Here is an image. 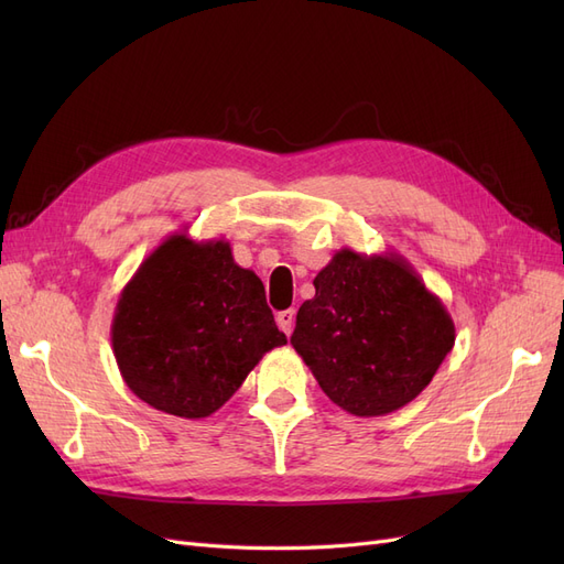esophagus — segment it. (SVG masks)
Here are the masks:
<instances>
[{
  "mask_svg": "<svg viewBox=\"0 0 564 564\" xmlns=\"http://www.w3.org/2000/svg\"><path fill=\"white\" fill-rule=\"evenodd\" d=\"M294 311H282V313H278V327L289 336V334H292V329H294Z\"/></svg>",
  "mask_w": 564,
  "mask_h": 564,
  "instance_id": "esophagus-1",
  "label": "esophagus"
}]
</instances>
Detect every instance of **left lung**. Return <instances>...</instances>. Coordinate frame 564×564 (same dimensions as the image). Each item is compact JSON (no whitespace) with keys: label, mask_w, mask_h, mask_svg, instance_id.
<instances>
[{"label":"left lung","mask_w":564,"mask_h":564,"mask_svg":"<svg viewBox=\"0 0 564 564\" xmlns=\"http://www.w3.org/2000/svg\"><path fill=\"white\" fill-rule=\"evenodd\" d=\"M296 315L292 346L327 398L355 416L412 402L454 348V322L400 253L340 249Z\"/></svg>","instance_id":"8db88e82"}]
</instances>
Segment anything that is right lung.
Returning <instances> with one entry per match:
<instances>
[{
  "instance_id": "right-lung-1",
  "label": "right lung",
  "mask_w": 564,
  "mask_h": 564,
  "mask_svg": "<svg viewBox=\"0 0 564 564\" xmlns=\"http://www.w3.org/2000/svg\"><path fill=\"white\" fill-rule=\"evenodd\" d=\"M112 352L124 383L160 412L204 419L261 357L286 344L253 270L230 242L169 235L119 294Z\"/></svg>"
}]
</instances>
